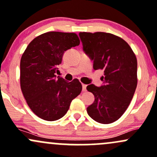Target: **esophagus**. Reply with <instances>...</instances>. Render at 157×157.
Listing matches in <instances>:
<instances>
[{
    "instance_id": "esophagus-1",
    "label": "esophagus",
    "mask_w": 157,
    "mask_h": 157,
    "mask_svg": "<svg viewBox=\"0 0 157 157\" xmlns=\"http://www.w3.org/2000/svg\"><path fill=\"white\" fill-rule=\"evenodd\" d=\"M82 91H83V92H86V91L87 86L86 85V84H82Z\"/></svg>"
}]
</instances>
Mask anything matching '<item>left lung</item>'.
Returning <instances> with one entry per match:
<instances>
[{"mask_svg": "<svg viewBox=\"0 0 157 157\" xmlns=\"http://www.w3.org/2000/svg\"><path fill=\"white\" fill-rule=\"evenodd\" d=\"M79 36L84 53L93 60V68L103 69L104 75L101 86H87L94 96L87 113L98 123H113L124 113L135 93L136 57L130 45L113 34L80 32Z\"/></svg>", "mask_w": 157, "mask_h": 157, "instance_id": "8db88e82", "label": "left lung"}]
</instances>
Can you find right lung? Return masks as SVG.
Returning a JSON list of instances; mask_svg holds the SVG:
<instances>
[{
	"instance_id": "obj_1",
	"label": "right lung",
	"mask_w": 157,
	"mask_h": 157,
	"mask_svg": "<svg viewBox=\"0 0 157 157\" xmlns=\"http://www.w3.org/2000/svg\"><path fill=\"white\" fill-rule=\"evenodd\" d=\"M79 44V38L74 33L48 32L35 38L22 55L21 89L29 107L42 119L61 118L72 100L81 92L78 80L68 82L55 75L65 51Z\"/></svg>"
}]
</instances>
